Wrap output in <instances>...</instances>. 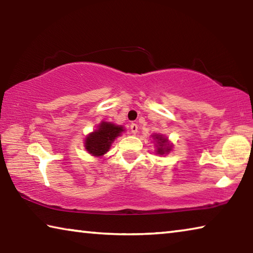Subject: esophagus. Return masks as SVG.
I'll return each instance as SVG.
<instances>
[{
    "label": "esophagus",
    "mask_w": 253,
    "mask_h": 253,
    "mask_svg": "<svg viewBox=\"0 0 253 253\" xmlns=\"http://www.w3.org/2000/svg\"><path fill=\"white\" fill-rule=\"evenodd\" d=\"M130 131H131V134H137V131H138V126L136 125V124H131L130 125Z\"/></svg>",
    "instance_id": "obj_1"
}]
</instances>
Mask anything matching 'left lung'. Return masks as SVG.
<instances>
[{
    "instance_id": "1",
    "label": "left lung",
    "mask_w": 253,
    "mask_h": 253,
    "mask_svg": "<svg viewBox=\"0 0 253 253\" xmlns=\"http://www.w3.org/2000/svg\"><path fill=\"white\" fill-rule=\"evenodd\" d=\"M154 142H155L156 154L158 155H166L172 151L173 145L169 143V138L162 134H153L152 135Z\"/></svg>"
}]
</instances>
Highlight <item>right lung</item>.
Listing matches in <instances>:
<instances>
[{"label": "right lung", "mask_w": 253, "mask_h": 253, "mask_svg": "<svg viewBox=\"0 0 253 253\" xmlns=\"http://www.w3.org/2000/svg\"><path fill=\"white\" fill-rule=\"evenodd\" d=\"M125 131L122 125H115L110 122L102 121L97 129L88 134L84 138V146L91 156L101 157L109 151L111 144L122 132Z\"/></svg>", "instance_id": "obj_1"}]
</instances>
